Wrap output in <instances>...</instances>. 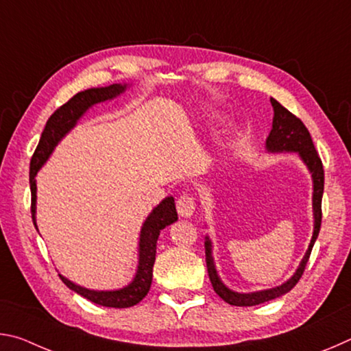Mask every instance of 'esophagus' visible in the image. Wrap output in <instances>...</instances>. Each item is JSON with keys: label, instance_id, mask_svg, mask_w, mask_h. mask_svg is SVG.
<instances>
[{"label": "esophagus", "instance_id": "obj_1", "mask_svg": "<svg viewBox=\"0 0 351 351\" xmlns=\"http://www.w3.org/2000/svg\"><path fill=\"white\" fill-rule=\"evenodd\" d=\"M195 207H197V204H195V199L190 197V195H182V197L176 201L178 213H180V217L182 218L192 217L195 212Z\"/></svg>", "mask_w": 351, "mask_h": 351}]
</instances>
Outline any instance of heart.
I'll list each match as a JSON object with an SVG mask.
<instances>
[{
	"mask_svg": "<svg viewBox=\"0 0 351 351\" xmlns=\"http://www.w3.org/2000/svg\"><path fill=\"white\" fill-rule=\"evenodd\" d=\"M207 119H209V121H213V119H217V114H213V112H212V114L207 116Z\"/></svg>",
	"mask_w": 351,
	"mask_h": 351,
	"instance_id": "b5f03b06",
	"label": "heart"
}]
</instances>
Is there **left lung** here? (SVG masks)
<instances>
[{"mask_svg":"<svg viewBox=\"0 0 351 351\" xmlns=\"http://www.w3.org/2000/svg\"><path fill=\"white\" fill-rule=\"evenodd\" d=\"M271 105L272 108H274V117H272V128L269 132V136L266 138V150L269 153H297V156L300 158V161L305 164V167L311 173L313 218H314L313 237H311L310 245H308L304 258L300 260L295 272L288 278L287 282H283L282 285H278V287L269 288V289L254 291V293H239V291H234L229 287H226L224 282L219 278L217 266H215V260H213L212 240L209 239V235H206V241H204L206 263H207V271H209V278H210L212 287L224 302H228L229 305H235V306L260 305V304H265V302H269L272 299H277V297L289 293V291L295 287V283L300 280L302 274H304L306 261L310 258L314 243L317 240V235L320 230V221H322L324 167L316 148H314L310 132H308L300 119H297L293 112H289L285 106L278 104L276 99H271Z\"/></svg>","mask_w":351,"mask_h":351,"instance_id":"obj_1","label":"left lung"}]
</instances>
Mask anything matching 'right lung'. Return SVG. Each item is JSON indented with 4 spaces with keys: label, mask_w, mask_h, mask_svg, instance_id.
I'll use <instances>...</instances> for the list:
<instances>
[{
    "label": "right lung",
    "mask_w": 351,
    "mask_h": 351,
    "mask_svg": "<svg viewBox=\"0 0 351 351\" xmlns=\"http://www.w3.org/2000/svg\"><path fill=\"white\" fill-rule=\"evenodd\" d=\"M128 83H112L110 86L102 88H90V90L77 93L75 96L68 100L66 104L62 105L54 114L47 119L46 127L41 133L40 142L31 159V173H29V182H31V193H32V221L35 229L37 228V180L35 176L40 169L46 164L47 159L56 150L64 136L73 130L77 122L80 121L85 112L93 108L94 105L108 102V100L116 99L117 96L128 90ZM178 219L175 198L165 197L156 207H153L150 215L142 223L139 241H138V266H136V274L133 280L127 287L119 289H90L80 287L74 282H71L62 274L60 278L69 289L74 293L80 294L85 299L91 300L93 304L108 306V308H128L134 306L136 304L144 299L152 287L153 278V265L156 260V243L158 237L164 228H167L171 223Z\"/></svg>",
    "instance_id": "obj_1"
}]
</instances>
